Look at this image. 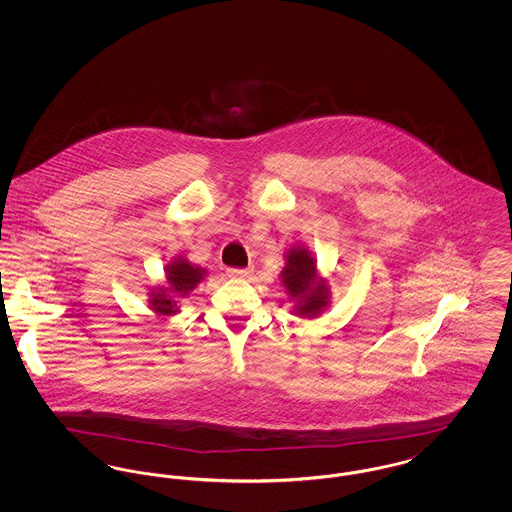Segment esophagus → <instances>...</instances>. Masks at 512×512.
I'll list each match as a JSON object with an SVG mask.
<instances>
[{
    "instance_id": "obj_1",
    "label": "esophagus",
    "mask_w": 512,
    "mask_h": 512,
    "mask_svg": "<svg viewBox=\"0 0 512 512\" xmlns=\"http://www.w3.org/2000/svg\"><path fill=\"white\" fill-rule=\"evenodd\" d=\"M230 278H249L253 274V267L247 268H228L226 270Z\"/></svg>"
}]
</instances>
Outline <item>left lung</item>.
Returning a JSON list of instances; mask_svg holds the SVG:
<instances>
[{
	"mask_svg": "<svg viewBox=\"0 0 512 512\" xmlns=\"http://www.w3.org/2000/svg\"><path fill=\"white\" fill-rule=\"evenodd\" d=\"M282 286L295 301L293 313L299 317H318L330 303V290L324 278H318L317 261L303 245L286 253V267L280 272Z\"/></svg>",
	"mask_w": 512,
	"mask_h": 512,
	"instance_id": "obj_1",
	"label": "left lung"
}]
</instances>
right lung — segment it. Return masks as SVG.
Returning a JSON list of instances; mask_svg holds the SVG:
<instances>
[{
    "label": "right lung",
    "mask_w": 512,
    "mask_h": 512,
    "mask_svg": "<svg viewBox=\"0 0 512 512\" xmlns=\"http://www.w3.org/2000/svg\"><path fill=\"white\" fill-rule=\"evenodd\" d=\"M165 274H167V286L151 290L149 305L157 315L171 317L178 313L176 299L186 297V295H190V292H194L195 286L205 278L207 272H205V268L195 267L184 257H178L165 267Z\"/></svg>",
    "instance_id": "right-lung-1"
}]
</instances>
